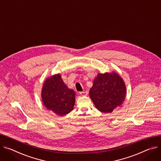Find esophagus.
Instances as JSON below:
<instances>
[{"instance_id":"esophagus-1","label":"esophagus","mask_w":161,"mask_h":161,"mask_svg":"<svg viewBox=\"0 0 161 161\" xmlns=\"http://www.w3.org/2000/svg\"><path fill=\"white\" fill-rule=\"evenodd\" d=\"M88 94V92L87 91H84V92H80V95L81 96H87Z\"/></svg>"}]
</instances>
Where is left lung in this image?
<instances>
[{"label": "left lung", "instance_id": "1", "mask_svg": "<svg viewBox=\"0 0 161 161\" xmlns=\"http://www.w3.org/2000/svg\"><path fill=\"white\" fill-rule=\"evenodd\" d=\"M89 94L98 111L104 113H111L125 100L126 86L115 72L98 74Z\"/></svg>", "mask_w": 161, "mask_h": 161}]
</instances>
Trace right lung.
<instances>
[{
    "label": "right lung",
    "instance_id": "obj_1",
    "mask_svg": "<svg viewBox=\"0 0 161 161\" xmlns=\"http://www.w3.org/2000/svg\"><path fill=\"white\" fill-rule=\"evenodd\" d=\"M75 93L69 89L60 74L46 79L42 91V98L45 108L59 116H64L74 109Z\"/></svg>",
    "mask_w": 161,
    "mask_h": 161
}]
</instances>
